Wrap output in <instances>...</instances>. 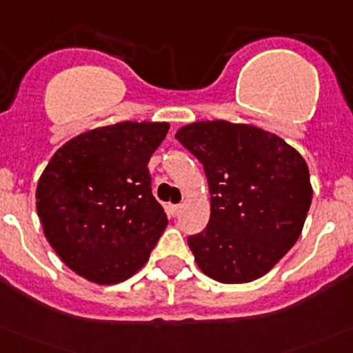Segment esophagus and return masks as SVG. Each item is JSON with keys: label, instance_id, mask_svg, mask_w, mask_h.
Wrapping results in <instances>:
<instances>
[{"label": "esophagus", "instance_id": "1", "mask_svg": "<svg viewBox=\"0 0 353 353\" xmlns=\"http://www.w3.org/2000/svg\"><path fill=\"white\" fill-rule=\"evenodd\" d=\"M180 204H168L166 206V210H168V214H170V216H176V214L180 213Z\"/></svg>", "mask_w": 353, "mask_h": 353}]
</instances>
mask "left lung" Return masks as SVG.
<instances>
[{"label":"left lung","mask_w":353,"mask_h":353,"mask_svg":"<svg viewBox=\"0 0 353 353\" xmlns=\"http://www.w3.org/2000/svg\"><path fill=\"white\" fill-rule=\"evenodd\" d=\"M204 166L211 194L206 229L189 237L196 263L223 284L260 279L294 246L312 203L296 149L251 124L197 121L176 132Z\"/></svg>","instance_id":"left-lung-1"}]
</instances>
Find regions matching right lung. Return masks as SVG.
<instances>
[{
	"instance_id": "obj_1",
	"label": "right lung",
	"mask_w": 353,
	"mask_h": 353,
	"mask_svg": "<svg viewBox=\"0 0 353 353\" xmlns=\"http://www.w3.org/2000/svg\"><path fill=\"white\" fill-rule=\"evenodd\" d=\"M168 123L102 126L63 143L39 176L36 210L60 260L86 281L117 284L147 263L168 218L149 164Z\"/></svg>"
}]
</instances>
